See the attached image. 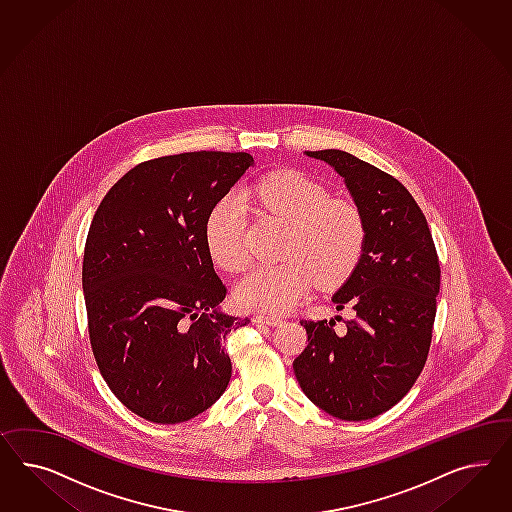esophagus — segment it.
<instances>
[{
  "instance_id": "esophagus-1",
  "label": "esophagus",
  "mask_w": 512,
  "mask_h": 512,
  "mask_svg": "<svg viewBox=\"0 0 512 512\" xmlns=\"http://www.w3.org/2000/svg\"><path fill=\"white\" fill-rule=\"evenodd\" d=\"M253 323H255V325L278 326L281 325L283 321H281V317H276V315L259 313V315H253Z\"/></svg>"
}]
</instances>
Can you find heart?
I'll return each instance as SVG.
<instances>
[{"instance_id": "1", "label": "heart", "mask_w": 512, "mask_h": 512, "mask_svg": "<svg viewBox=\"0 0 512 512\" xmlns=\"http://www.w3.org/2000/svg\"><path fill=\"white\" fill-rule=\"evenodd\" d=\"M244 199L287 223L283 261L257 264L238 281L236 302L246 310L285 313L298 306L313 281L336 289L355 270L364 248V221L355 204L328 199L325 189L298 172H276L249 187ZM206 246L212 261L238 272L248 263L240 204L221 202L208 217Z\"/></svg>"}]
</instances>
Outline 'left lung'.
<instances>
[{"mask_svg": "<svg viewBox=\"0 0 512 512\" xmlns=\"http://www.w3.org/2000/svg\"><path fill=\"white\" fill-rule=\"evenodd\" d=\"M343 178L364 221L353 274L332 295L353 319L300 321L308 347L293 362L298 385L341 420L388 411L415 385L430 351L439 295V259L419 204L387 172L341 150L304 152Z\"/></svg>", "mask_w": 512, "mask_h": 512, "instance_id": "left-lung-1", "label": "left lung"}]
</instances>
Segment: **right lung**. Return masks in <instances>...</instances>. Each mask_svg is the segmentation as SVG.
Here are the masks:
<instances>
[{
    "label": "right lung",
    "instance_id": "1",
    "mask_svg": "<svg viewBox=\"0 0 512 512\" xmlns=\"http://www.w3.org/2000/svg\"><path fill=\"white\" fill-rule=\"evenodd\" d=\"M255 161L189 152L140 163L93 216L82 263L93 357L114 396L155 424L214 405L231 381L225 338L249 319L227 295L206 246L217 202Z\"/></svg>",
    "mask_w": 512,
    "mask_h": 512
}]
</instances>
